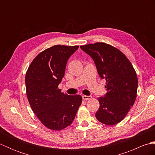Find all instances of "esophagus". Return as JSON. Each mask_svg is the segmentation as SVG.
<instances>
[{"label":"esophagus","mask_w":155,"mask_h":155,"mask_svg":"<svg viewBox=\"0 0 155 155\" xmlns=\"http://www.w3.org/2000/svg\"><path fill=\"white\" fill-rule=\"evenodd\" d=\"M83 100H91L92 98L91 96H86V95H83Z\"/></svg>","instance_id":"1"}]
</instances>
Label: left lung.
Here are the masks:
<instances>
[{"label": "left lung", "mask_w": 155, "mask_h": 155, "mask_svg": "<svg viewBox=\"0 0 155 155\" xmlns=\"http://www.w3.org/2000/svg\"><path fill=\"white\" fill-rule=\"evenodd\" d=\"M93 58L101 78L106 80L107 93L97 98L100 107L97 120L107 125L124 119L136 100L138 78L132 64L123 52L104 42L81 46Z\"/></svg>", "instance_id": "8db88e82"}]
</instances>
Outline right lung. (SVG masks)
Wrapping results in <instances>:
<instances>
[{"label":"right lung","mask_w":155,"mask_h":155,"mask_svg":"<svg viewBox=\"0 0 155 155\" xmlns=\"http://www.w3.org/2000/svg\"><path fill=\"white\" fill-rule=\"evenodd\" d=\"M78 46L54 45L40 52L27 69L26 93L33 113L42 124L60 130L73 122L82 103L79 94L68 95L58 84L69 57Z\"/></svg>","instance_id":"1"}]
</instances>
